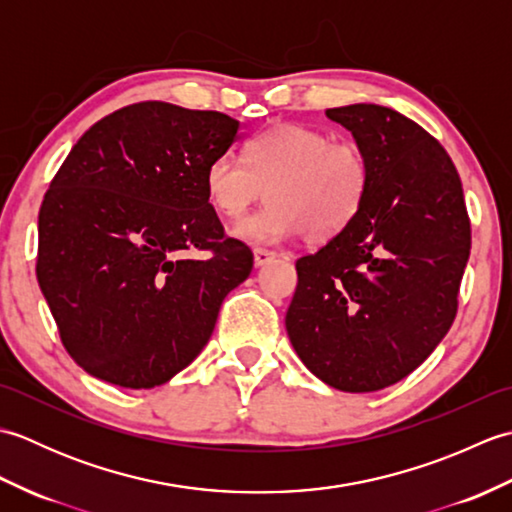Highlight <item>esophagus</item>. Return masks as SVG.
<instances>
[{"label": "esophagus", "mask_w": 512, "mask_h": 512, "mask_svg": "<svg viewBox=\"0 0 512 512\" xmlns=\"http://www.w3.org/2000/svg\"><path fill=\"white\" fill-rule=\"evenodd\" d=\"M253 255H255V266H264V264H268V262H270V259H275V257H277L275 250L262 248V246H257V248L253 250Z\"/></svg>", "instance_id": "obj_1"}]
</instances>
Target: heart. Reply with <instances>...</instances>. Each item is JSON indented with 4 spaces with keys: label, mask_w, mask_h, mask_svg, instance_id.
I'll return each instance as SVG.
<instances>
[{
    "label": "heart",
    "mask_w": 512,
    "mask_h": 512,
    "mask_svg": "<svg viewBox=\"0 0 512 512\" xmlns=\"http://www.w3.org/2000/svg\"><path fill=\"white\" fill-rule=\"evenodd\" d=\"M204 187L213 209L228 220H239L266 193L270 204L235 228L250 242L301 233L306 242L321 244L361 213L372 167L356 140L279 123L248 140L244 160L231 151L217 154L206 167Z\"/></svg>",
    "instance_id": "heart-1"
}]
</instances>
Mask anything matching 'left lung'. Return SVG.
I'll return each instance as SVG.
<instances>
[{
	"mask_svg": "<svg viewBox=\"0 0 512 512\" xmlns=\"http://www.w3.org/2000/svg\"><path fill=\"white\" fill-rule=\"evenodd\" d=\"M372 167L356 220L297 259L286 314L295 352L334 389L365 394L411 374L458 314L471 220L447 151L383 105L328 110Z\"/></svg>",
	"mask_w": 512,
	"mask_h": 512,
	"instance_id": "1",
	"label": "left lung"
}]
</instances>
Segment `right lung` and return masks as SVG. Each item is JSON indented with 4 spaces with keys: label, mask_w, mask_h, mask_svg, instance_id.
Wrapping results in <instances>:
<instances>
[{
    "label": "right lung",
    "mask_w": 512,
    "mask_h": 512,
    "mask_svg": "<svg viewBox=\"0 0 512 512\" xmlns=\"http://www.w3.org/2000/svg\"><path fill=\"white\" fill-rule=\"evenodd\" d=\"M237 129L222 112L134 103L94 123L54 173L37 279L65 352L88 374L127 389L167 383L250 275L253 253L224 233L204 187Z\"/></svg>",
    "instance_id": "add662e5"
}]
</instances>
